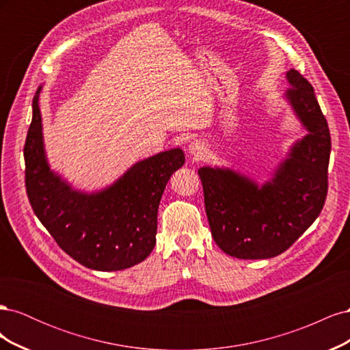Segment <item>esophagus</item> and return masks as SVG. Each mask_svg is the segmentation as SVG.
<instances>
[{
    "mask_svg": "<svg viewBox=\"0 0 350 350\" xmlns=\"http://www.w3.org/2000/svg\"><path fill=\"white\" fill-rule=\"evenodd\" d=\"M188 150L194 157L201 159V157L204 156V153L207 152V147L201 140H194L191 144H189V149Z\"/></svg>",
    "mask_w": 350,
    "mask_h": 350,
    "instance_id": "34e87169",
    "label": "esophagus"
}]
</instances>
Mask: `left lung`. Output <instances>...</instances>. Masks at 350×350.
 <instances>
[{
    "label": "left lung",
    "mask_w": 350,
    "mask_h": 350,
    "mask_svg": "<svg viewBox=\"0 0 350 350\" xmlns=\"http://www.w3.org/2000/svg\"><path fill=\"white\" fill-rule=\"evenodd\" d=\"M283 94L305 137L296 140L261 185L230 167L203 166L204 206L219 248L242 260L276 257L321 213L327 196L332 139L311 84L296 70L286 72Z\"/></svg>",
    "instance_id": "8db88e82"
}]
</instances>
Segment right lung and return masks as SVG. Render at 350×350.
Listing matches in <instances>:
<instances>
[{"instance_id": "right-lung-1", "label": "right lung", "mask_w": 350, "mask_h": 350, "mask_svg": "<svg viewBox=\"0 0 350 350\" xmlns=\"http://www.w3.org/2000/svg\"><path fill=\"white\" fill-rule=\"evenodd\" d=\"M25 144L26 189L35 215L71 258L84 267L116 271L149 257L156 243L157 208L169 178L185 162L171 149L135 162L98 191H81L48 162L39 94Z\"/></svg>"}]
</instances>
